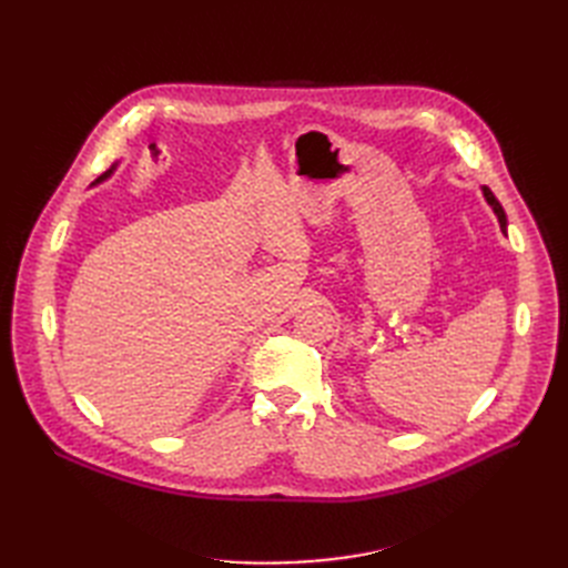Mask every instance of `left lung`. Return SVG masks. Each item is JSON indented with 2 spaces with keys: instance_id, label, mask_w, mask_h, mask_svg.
Segmentation results:
<instances>
[{
  "instance_id": "8db88e82",
  "label": "left lung",
  "mask_w": 568,
  "mask_h": 568,
  "mask_svg": "<svg viewBox=\"0 0 568 568\" xmlns=\"http://www.w3.org/2000/svg\"><path fill=\"white\" fill-rule=\"evenodd\" d=\"M480 194H484V199H486V203H488L490 209H493V213H495L497 222H500V230H503V234H507V215H505V209L500 205V201L495 199V194L490 192L488 186H480Z\"/></svg>"
}]
</instances>
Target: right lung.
<instances>
[{
	"mask_svg": "<svg viewBox=\"0 0 568 568\" xmlns=\"http://www.w3.org/2000/svg\"><path fill=\"white\" fill-rule=\"evenodd\" d=\"M115 168H118V161H115V163H113V165H111V170H106V173H104V175H101V178H99V180H94V182H92V184H90V186H97V184H101V182H106V180H109V178H111V175H113V170H115Z\"/></svg>",
	"mask_w": 568,
	"mask_h": 568,
	"instance_id": "1",
	"label": "right lung"
}]
</instances>
